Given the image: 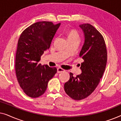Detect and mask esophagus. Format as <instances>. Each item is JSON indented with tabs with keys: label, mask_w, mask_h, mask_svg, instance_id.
Segmentation results:
<instances>
[{
	"label": "esophagus",
	"mask_w": 121,
	"mask_h": 121,
	"mask_svg": "<svg viewBox=\"0 0 121 121\" xmlns=\"http://www.w3.org/2000/svg\"><path fill=\"white\" fill-rule=\"evenodd\" d=\"M64 70L63 69L61 68H57V73H61V72H64Z\"/></svg>",
	"instance_id": "obj_1"
}]
</instances>
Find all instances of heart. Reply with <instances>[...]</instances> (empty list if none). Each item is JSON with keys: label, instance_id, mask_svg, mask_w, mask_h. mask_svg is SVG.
<instances>
[{"label": "heart", "instance_id": "obj_1", "mask_svg": "<svg viewBox=\"0 0 121 121\" xmlns=\"http://www.w3.org/2000/svg\"><path fill=\"white\" fill-rule=\"evenodd\" d=\"M67 37L68 39H79V35L78 32L75 30H70L67 33Z\"/></svg>", "mask_w": 121, "mask_h": 121}]
</instances>
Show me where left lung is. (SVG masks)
I'll use <instances>...</instances> for the list:
<instances>
[{
	"mask_svg": "<svg viewBox=\"0 0 121 121\" xmlns=\"http://www.w3.org/2000/svg\"><path fill=\"white\" fill-rule=\"evenodd\" d=\"M84 34V42L79 53L83 59L82 73L77 77L70 73L69 80L64 84V90L75 100L85 99L98 85L105 72L107 63L106 47L102 35L91 25H79Z\"/></svg>",
	"mask_w": 121,
	"mask_h": 121,
	"instance_id": "obj_1",
	"label": "left lung"
}]
</instances>
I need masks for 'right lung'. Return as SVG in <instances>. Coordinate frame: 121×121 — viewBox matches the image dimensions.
Here are the masks:
<instances>
[{
    "label": "right lung",
    "instance_id": "add662e5",
    "mask_svg": "<svg viewBox=\"0 0 121 121\" xmlns=\"http://www.w3.org/2000/svg\"><path fill=\"white\" fill-rule=\"evenodd\" d=\"M60 24L41 21L23 31L18 41L15 72L18 82L26 95L35 98L44 93L48 82L57 73V68L39 64L44 51L51 42Z\"/></svg>",
    "mask_w": 121,
    "mask_h": 121
}]
</instances>
